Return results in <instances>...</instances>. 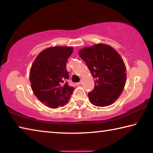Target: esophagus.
I'll return each instance as SVG.
<instances>
[{
	"label": "esophagus",
	"mask_w": 153,
	"mask_h": 153,
	"mask_svg": "<svg viewBox=\"0 0 153 153\" xmlns=\"http://www.w3.org/2000/svg\"><path fill=\"white\" fill-rule=\"evenodd\" d=\"M81 84H82V82H77V83H76V85H80Z\"/></svg>",
	"instance_id": "34e87169"
}]
</instances>
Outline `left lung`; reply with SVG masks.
Here are the masks:
<instances>
[{
    "instance_id": "1",
    "label": "left lung",
    "mask_w": 153,
    "mask_h": 153,
    "mask_svg": "<svg viewBox=\"0 0 153 153\" xmlns=\"http://www.w3.org/2000/svg\"><path fill=\"white\" fill-rule=\"evenodd\" d=\"M94 80V90L88 93L91 104L104 107L113 104L124 90L126 68L123 58L112 47L96 44L79 50Z\"/></svg>"
}]
</instances>
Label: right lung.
<instances>
[{"label":"right lung","mask_w":153,"mask_h":153,"mask_svg":"<svg viewBox=\"0 0 153 153\" xmlns=\"http://www.w3.org/2000/svg\"><path fill=\"white\" fill-rule=\"evenodd\" d=\"M71 47L55 46L43 50L30 69L29 79L36 97L47 106L57 108L68 103L74 88L68 85L66 63Z\"/></svg>","instance_id":"right-lung-1"}]
</instances>
